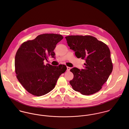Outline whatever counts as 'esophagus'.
Segmentation results:
<instances>
[{"label": "esophagus", "instance_id": "esophagus-1", "mask_svg": "<svg viewBox=\"0 0 129 129\" xmlns=\"http://www.w3.org/2000/svg\"><path fill=\"white\" fill-rule=\"evenodd\" d=\"M71 70V68L70 67H67V71L68 72H69Z\"/></svg>", "mask_w": 129, "mask_h": 129}]
</instances>
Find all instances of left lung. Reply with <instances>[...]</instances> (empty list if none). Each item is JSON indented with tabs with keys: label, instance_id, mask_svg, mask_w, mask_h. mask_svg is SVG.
I'll list each match as a JSON object with an SVG mask.
<instances>
[{
	"label": "left lung",
	"instance_id": "8db88e82",
	"mask_svg": "<svg viewBox=\"0 0 129 129\" xmlns=\"http://www.w3.org/2000/svg\"><path fill=\"white\" fill-rule=\"evenodd\" d=\"M65 38L75 56L85 60L84 69L80 71L74 68L70 70L74 74L73 79L70 81L73 89L86 95L98 92L113 70L109 48L103 42L90 35Z\"/></svg>",
	"mask_w": 129,
	"mask_h": 129
}]
</instances>
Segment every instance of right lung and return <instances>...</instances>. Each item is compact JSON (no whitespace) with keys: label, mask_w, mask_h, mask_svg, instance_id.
<instances>
[{"label":"right lung","mask_w":129,"mask_h":129,"mask_svg":"<svg viewBox=\"0 0 129 129\" xmlns=\"http://www.w3.org/2000/svg\"><path fill=\"white\" fill-rule=\"evenodd\" d=\"M63 38L61 35L43 34L23 43L15 57L16 77L30 94L41 96L52 91L59 76L66 71L64 64L45 65L44 60L55 57L56 45Z\"/></svg>","instance_id":"obj_1"}]
</instances>
